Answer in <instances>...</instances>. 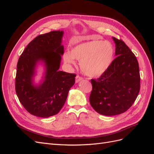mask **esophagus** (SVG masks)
I'll return each mask as SVG.
<instances>
[{"label":"esophagus","instance_id":"34e87169","mask_svg":"<svg viewBox=\"0 0 154 154\" xmlns=\"http://www.w3.org/2000/svg\"><path fill=\"white\" fill-rule=\"evenodd\" d=\"M82 80H83V78L82 77L78 76V75L76 76V83H78L79 82Z\"/></svg>","mask_w":154,"mask_h":154}]
</instances>
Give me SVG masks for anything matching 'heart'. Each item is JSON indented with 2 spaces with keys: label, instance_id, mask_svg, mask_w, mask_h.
Here are the masks:
<instances>
[{
  "label": "heart",
  "instance_id": "heart-1",
  "mask_svg": "<svg viewBox=\"0 0 154 154\" xmlns=\"http://www.w3.org/2000/svg\"><path fill=\"white\" fill-rule=\"evenodd\" d=\"M114 54L113 45L109 41L94 40L79 44L63 54L65 63L75 66L76 59L80 61V67L85 75L96 77L109 68Z\"/></svg>",
  "mask_w": 154,
  "mask_h": 154
}]
</instances>
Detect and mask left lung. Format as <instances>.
I'll use <instances>...</instances> for the list:
<instances>
[{
    "instance_id": "obj_1",
    "label": "left lung",
    "mask_w": 154,
    "mask_h": 154,
    "mask_svg": "<svg viewBox=\"0 0 154 154\" xmlns=\"http://www.w3.org/2000/svg\"><path fill=\"white\" fill-rule=\"evenodd\" d=\"M116 58L97 79H92L89 101L97 113L115 116L127 111L140 90V74L135 54L122 40L115 37Z\"/></svg>"
}]
</instances>
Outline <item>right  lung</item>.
<instances>
[{"instance_id":"right-lung-1","label":"right lung","mask_w":154,"mask_h":154,"mask_svg":"<svg viewBox=\"0 0 154 154\" xmlns=\"http://www.w3.org/2000/svg\"><path fill=\"white\" fill-rule=\"evenodd\" d=\"M63 31L40 35L27 45L18 59L15 91L21 104L31 114L48 118L58 114L66 102L68 92L75 83V74L59 71L62 55ZM44 63L43 80L35 86V67Z\"/></svg>"}]
</instances>
